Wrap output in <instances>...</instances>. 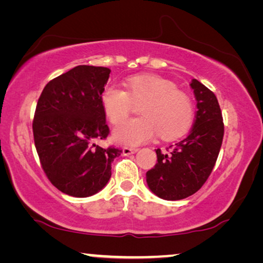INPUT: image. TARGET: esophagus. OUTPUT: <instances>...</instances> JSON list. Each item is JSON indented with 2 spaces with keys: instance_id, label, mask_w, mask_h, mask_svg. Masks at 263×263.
Returning <instances> with one entry per match:
<instances>
[{
  "instance_id": "34e87169",
  "label": "esophagus",
  "mask_w": 263,
  "mask_h": 263,
  "mask_svg": "<svg viewBox=\"0 0 263 263\" xmlns=\"http://www.w3.org/2000/svg\"><path fill=\"white\" fill-rule=\"evenodd\" d=\"M138 151H139V148H137V147H124L123 148V154L124 155H131V154L137 153Z\"/></svg>"
}]
</instances>
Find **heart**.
Masks as SVG:
<instances>
[{"mask_svg": "<svg viewBox=\"0 0 263 263\" xmlns=\"http://www.w3.org/2000/svg\"><path fill=\"white\" fill-rule=\"evenodd\" d=\"M125 90L106 86L101 92V105L114 125L126 121L133 105H140L141 117L116 128V140L138 145L159 136L163 140L176 139L189 131L195 119L191 97L177 90L175 83L158 75H136L125 81Z\"/></svg>", "mask_w": 263, "mask_h": 263, "instance_id": "obj_1", "label": "heart"}]
</instances>
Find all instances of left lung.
Wrapping results in <instances>:
<instances>
[{
    "instance_id": "8db88e82",
    "label": "left lung",
    "mask_w": 263,
    "mask_h": 263,
    "mask_svg": "<svg viewBox=\"0 0 263 263\" xmlns=\"http://www.w3.org/2000/svg\"><path fill=\"white\" fill-rule=\"evenodd\" d=\"M197 101V112L190 135L162 153L146 173L149 189L160 198L179 201L202 188L215 167L224 137V123L216 95L194 79L190 83Z\"/></svg>"
}]
</instances>
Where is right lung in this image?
Instances as JSON below:
<instances>
[{"mask_svg":"<svg viewBox=\"0 0 263 263\" xmlns=\"http://www.w3.org/2000/svg\"><path fill=\"white\" fill-rule=\"evenodd\" d=\"M110 72L77 66L51 80L35 106L33 139L43 171L57 189L73 197H88L104 188L111 163L122 153L95 144L110 133L100 100Z\"/></svg>","mask_w":263,"mask_h":263,"instance_id":"right-lung-1","label":"right lung"}]
</instances>
